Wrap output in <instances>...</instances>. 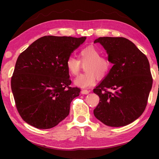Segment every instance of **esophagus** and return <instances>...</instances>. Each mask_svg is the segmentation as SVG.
Segmentation results:
<instances>
[{
    "instance_id": "34e87169",
    "label": "esophagus",
    "mask_w": 159,
    "mask_h": 159,
    "mask_svg": "<svg viewBox=\"0 0 159 159\" xmlns=\"http://www.w3.org/2000/svg\"><path fill=\"white\" fill-rule=\"evenodd\" d=\"M90 91L88 90H81V94H83V95H87V94L89 93Z\"/></svg>"
}]
</instances>
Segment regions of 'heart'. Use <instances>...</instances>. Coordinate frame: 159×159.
I'll return each instance as SVG.
<instances>
[{
    "label": "heart",
    "instance_id": "heart-1",
    "mask_svg": "<svg viewBox=\"0 0 159 159\" xmlns=\"http://www.w3.org/2000/svg\"><path fill=\"white\" fill-rule=\"evenodd\" d=\"M79 59L69 57L66 61V67L69 73L76 76L80 71L82 64L84 65L86 73L79 75L74 79V85L82 88H90L96 83L97 76L105 77L109 71L111 64L107 58L101 57L98 48L90 45L83 48L79 52Z\"/></svg>",
    "mask_w": 159,
    "mask_h": 159
}]
</instances>
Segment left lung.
<instances>
[{
  "label": "left lung",
  "instance_id": "1",
  "mask_svg": "<svg viewBox=\"0 0 159 159\" xmlns=\"http://www.w3.org/2000/svg\"><path fill=\"white\" fill-rule=\"evenodd\" d=\"M97 43L105 49L108 60L114 65L93 90L99 97L94 115L106 125H127L138 119L146 108L153 83L149 60L125 38L99 37L94 41Z\"/></svg>",
  "mask_w": 159,
  "mask_h": 159
}]
</instances>
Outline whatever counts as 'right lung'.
Instances as JSON below:
<instances>
[{"instance_id":"obj_1","label":"right lung","mask_w":159,"mask_h":159,"mask_svg":"<svg viewBox=\"0 0 159 159\" xmlns=\"http://www.w3.org/2000/svg\"><path fill=\"white\" fill-rule=\"evenodd\" d=\"M85 39L45 36L19 55L11 88L19 114L28 124L49 129L69 114L71 102L80 90L69 87L66 61Z\"/></svg>"}]
</instances>
